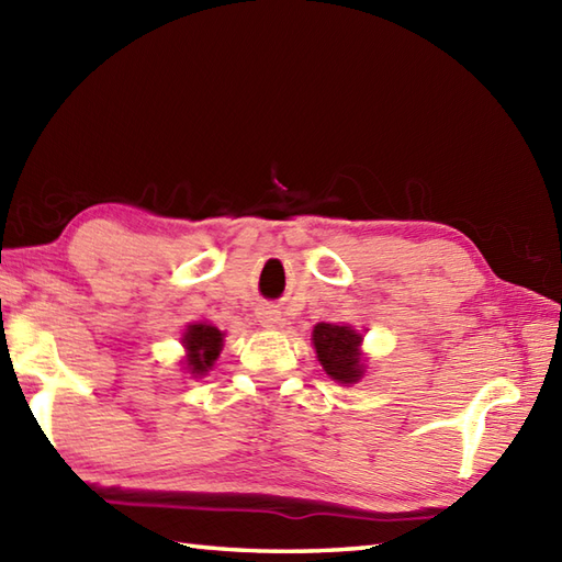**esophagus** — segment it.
<instances>
[{
	"instance_id": "obj_1",
	"label": "esophagus",
	"mask_w": 562,
	"mask_h": 562,
	"mask_svg": "<svg viewBox=\"0 0 562 562\" xmlns=\"http://www.w3.org/2000/svg\"><path fill=\"white\" fill-rule=\"evenodd\" d=\"M258 321H260V326H266V328H278L282 316L274 306H262V308H258Z\"/></svg>"
}]
</instances>
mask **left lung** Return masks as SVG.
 <instances>
[{"mask_svg":"<svg viewBox=\"0 0 562 562\" xmlns=\"http://www.w3.org/2000/svg\"><path fill=\"white\" fill-rule=\"evenodd\" d=\"M314 348L324 372L338 381V384H357L364 376L362 336L350 326L316 324L314 326Z\"/></svg>","mask_w":562,"mask_h":562,"instance_id":"1","label":"left lung"}]
</instances>
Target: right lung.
Instances as JSON below:
<instances>
[{"mask_svg":"<svg viewBox=\"0 0 562 562\" xmlns=\"http://www.w3.org/2000/svg\"><path fill=\"white\" fill-rule=\"evenodd\" d=\"M183 348H186V369L193 376L207 374L212 364L217 362V357L222 352L224 345V333L220 328H214L212 324H190L183 333Z\"/></svg>","mask_w":562,"mask_h":562,"instance_id":"obj_1","label":"right lung"}]
</instances>
